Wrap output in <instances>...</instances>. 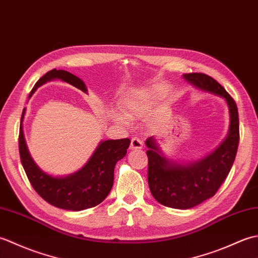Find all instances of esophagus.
I'll list each match as a JSON object with an SVG mask.
<instances>
[{
	"mask_svg": "<svg viewBox=\"0 0 258 258\" xmlns=\"http://www.w3.org/2000/svg\"><path fill=\"white\" fill-rule=\"evenodd\" d=\"M131 150H141L143 147V142L138 138H133L131 140Z\"/></svg>",
	"mask_w": 258,
	"mask_h": 258,
	"instance_id": "1",
	"label": "esophagus"
}]
</instances>
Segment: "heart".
Returning a JSON list of instances; mask_svg holds the SVG:
<instances>
[{
  "mask_svg": "<svg viewBox=\"0 0 258 258\" xmlns=\"http://www.w3.org/2000/svg\"><path fill=\"white\" fill-rule=\"evenodd\" d=\"M161 96V90L158 87H154L151 91L147 92H141L138 93V94L134 95L133 97L127 98V101H125L124 105H123V112L125 114L126 117H128L130 119H135L141 117L142 115L144 114V109H145V104L146 102L150 100V98H155V97H160ZM112 116L115 118L117 123L125 125L126 124V119L117 112H114L112 114Z\"/></svg>",
  "mask_w": 258,
  "mask_h": 258,
  "instance_id": "obj_1",
  "label": "heart"
}]
</instances>
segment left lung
I'll return each mask as SVG.
<instances>
[{"instance_id": "1", "label": "left lung", "mask_w": 258, "mask_h": 258, "mask_svg": "<svg viewBox=\"0 0 258 258\" xmlns=\"http://www.w3.org/2000/svg\"><path fill=\"white\" fill-rule=\"evenodd\" d=\"M183 79L196 90L225 100L229 113L226 138L210 154L196 161H175L167 157L154 136L146 140L149 157L150 190L160 204L189 210L211 199L231 171L239 142V120L236 103L225 89L203 73L184 74Z\"/></svg>"}]
</instances>
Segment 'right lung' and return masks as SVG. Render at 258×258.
Returning a JSON list of instances; mask_svg holds the SVG:
<instances>
[{
    "mask_svg": "<svg viewBox=\"0 0 258 258\" xmlns=\"http://www.w3.org/2000/svg\"><path fill=\"white\" fill-rule=\"evenodd\" d=\"M53 80H61L87 93L85 83L78 76L68 71L54 69L36 82L29 98L37 87ZM24 115L25 108L20 125V156L27 178L36 193L51 205L73 212L94 207L105 200L113 186L114 167L126 155L131 141L128 139L101 141L90 160L78 172L65 176H54L38 167L30 154L23 132Z\"/></svg>",
    "mask_w": 258,
    "mask_h": 258,
    "instance_id": "1",
    "label": "right lung"
}]
</instances>
